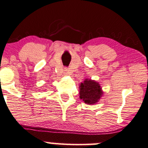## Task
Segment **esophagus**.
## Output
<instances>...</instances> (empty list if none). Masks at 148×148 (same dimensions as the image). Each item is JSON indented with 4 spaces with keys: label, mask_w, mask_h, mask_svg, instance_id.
I'll return each instance as SVG.
<instances>
[{
    "label": "esophagus",
    "mask_w": 148,
    "mask_h": 148,
    "mask_svg": "<svg viewBox=\"0 0 148 148\" xmlns=\"http://www.w3.org/2000/svg\"><path fill=\"white\" fill-rule=\"evenodd\" d=\"M64 73H65V75H68V71L67 69L65 70V72H64Z\"/></svg>",
    "instance_id": "obj_1"
}]
</instances>
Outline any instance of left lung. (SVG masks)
<instances>
[{
	"instance_id": "obj_1",
	"label": "left lung",
	"mask_w": 148,
	"mask_h": 148,
	"mask_svg": "<svg viewBox=\"0 0 148 148\" xmlns=\"http://www.w3.org/2000/svg\"><path fill=\"white\" fill-rule=\"evenodd\" d=\"M80 99L87 104H95L102 97L103 91L100 84L91 79L86 78L79 86Z\"/></svg>"
}]
</instances>
